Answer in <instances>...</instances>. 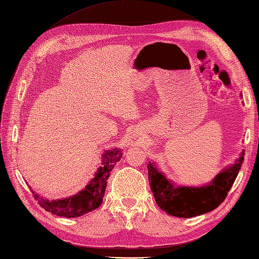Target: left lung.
Returning a JSON list of instances; mask_svg holds the SVG:
<instances>
[{"label": "left lung", "mask_w": 259, "mask_h": 259, "mask_svg": "<svg viewBox=\"0 0 259 259\" xmlns=\"http://www.w3.org/2000/svg\"><path fill=\"white\" fill-rule=\"evenodd\" d=\"M244 160V152L232 166L219 172L210 184L202 187L175 186L159 171L153 162L148 163V179L157 205L175 217L190 218L216 209L226 199Z\"/></svg>", "instance_id": "obj_1"}]
</instances>
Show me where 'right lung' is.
<instances>
[{
  "label": "right lung",
  "instance_id": "add662e5",
  "mask_svg": "<svg viewBox=\"0 0 259 259\" xmlns=\"http://www.w3.org/2000/svg\"><path fill=\"white\" fill-rule=\"evenodd\" d=\"M122 155L123 153L119 149L104 151L101 166L98 168L95 177L78 194L58 200L46 199L32 190L33 195L38 205L49 212L65 218L80 217L82 214L95 210L101 205L107 188V180L115 164L122 158Z\"/></svg>",
  "mask_w": 259,
  "mask_h": 259
}]
</instances>
